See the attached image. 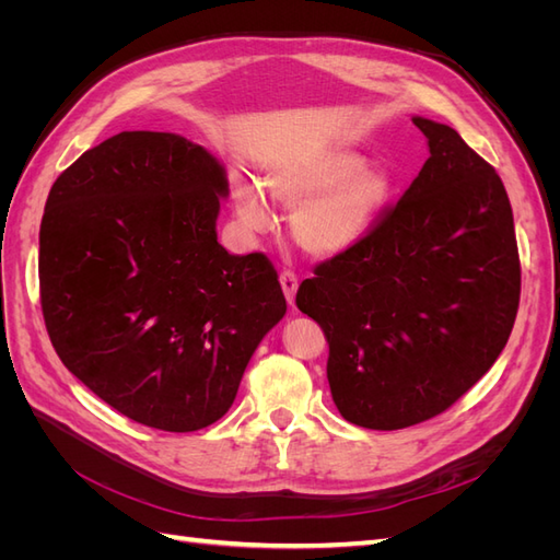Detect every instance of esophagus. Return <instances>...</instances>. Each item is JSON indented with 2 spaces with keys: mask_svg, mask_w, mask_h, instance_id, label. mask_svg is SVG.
<instances>
[{
  "mask_svg": "<svg viewBox=\"0 0 560 560\" xmlns=\"http://www.w3.org/2000/svg\"><path fill=\"white\" fill-rule=\"evenodd\" d=\"M280 284H282V292H284V299L287 303H294V296H296V290H299V278L294 270H282L280 273Z\"/></svg>",
  "mask_w": 560,
  "mask_h": 560,
  "instance_id": "34e87169",
  "label": "esophagus"
}]
</instances>
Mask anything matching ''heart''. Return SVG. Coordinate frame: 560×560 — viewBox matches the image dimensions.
Segmentation results:
<instances>
[{
    "label": "heart",
    "mask_w": 560,
    "mask_h": 560,
    "mask_svg": "<svg viewBox=\"0 0 560 560\" xmlns=\"http://www.w3.org/2000/svg\"><path fill=\"white\" fill-rule=\"evenodd\" d=\"M266 189L282 206L294 208L296 243L315 257H334L374 229L393 196L395 179L383 165H366L358 151L334 149L273 165ZM233 206L249 231L273 229V206L254 179H233Z\"/></svg>",
    "instance_id": "1"
}]
</instances>
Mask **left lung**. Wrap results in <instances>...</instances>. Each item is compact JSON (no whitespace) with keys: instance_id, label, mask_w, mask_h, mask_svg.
<instances>
[{"instance_id":"left-lung-1","label":"left lung","mask_w":560,"mask_h":560,"mask_svg":"<svg viewBox=\"0 0 560 560\" xmlns=\"http://www.w3.org/2000/svg\"><path fill=\"white\" fill-rule=\"evenodd\" d=\"M413 124L430 147L418 177L296 292L329 343L336 409L369 430L411 428L460 399L506 346L521 296L514 214L495 167L451 126Z\"/></svg>"}]
</instances>
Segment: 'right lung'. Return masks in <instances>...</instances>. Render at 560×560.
<instances>
[{"label": "right lung", "mask_w": 560, "mask_h": 560, "mask_svg": "<svg viewBox=\"0 0 560 560\" xmlns=\"http://www.w3.org/2000/svg\"><path fill=\"white\" fill-rule=\"evenodd\" d=\"M224 167L173 132L124 130L50 186L39 294L58 358L112 409L196 432L222 418L287 311L261 252L217 243Z\"/></svg>", "instance_id": "right-lung-1"}]
</instances>
